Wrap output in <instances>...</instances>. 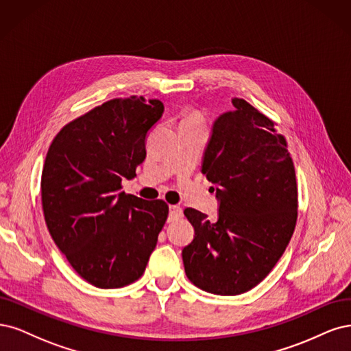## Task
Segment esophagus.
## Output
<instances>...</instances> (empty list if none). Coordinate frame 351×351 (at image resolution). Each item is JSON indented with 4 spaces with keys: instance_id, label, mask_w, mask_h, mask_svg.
I'll return each instance as SVG.
<instances>
[{
    "instance_id": "34e87169",
    "label": "esophagus",
    "mask_w": 351,
    "mask_h": 351,
    "mask_svg": "<svg viewBox=\"0 0 351 351\" xmlns=\"http://www.w3.org/2000/svg\"><path fill=\"white\" fill-rule=\"evenodd\" d=\"M182 216V208L179 206H171L169 207V221H173Z\"/></svg>"
}]
</instances>
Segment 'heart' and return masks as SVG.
<instances>
[{
	"instance_id": "obj_1",
	"label": "heart",
	"mask_w": 351,
	"mask_h": 351,
	"mask_svg": "<svg viewBox=\"0 0 351 351\" xmlns=\"http://www.w3.org/2000/svg\"><path fill=\"white\" fill-rule=\"evenodd\" d=\"M185 121H198V117H195V115H191V117H188Z\"/></svg>"
}]
</instances>
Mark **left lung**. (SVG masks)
Returning a JSON list of instances; mask_svg holds the SVG:
<instances>
[{
  "mask_svg": "<svg viewBox=\"0 0 351 351\" xmlns=\"http://www.w3.org/2000/svg\"><path fill=\"white\" fill-rule=\"evenodd\" d=\"M232 105L213 122L201 165L216 185L217 220L184 211L195 233L182 250L185 273L220 296L259 285L286 251L298 220L296 173L285 137L246 100L233 97Z\"/></svg>",
  "mask_w": 351,
  "mask_h": 351,
  "instance_id": "left-lung-1",
  "label": "left lung"
}]
</instances>
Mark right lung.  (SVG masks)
I'll list each match as a JSON object with an SVG mask.
<instances>
[{"label": "right lung", "instance_id": "obj_1", "mask_svg": "<svg viewBox=\"0 0 351 351\" xmlns=\"http://www.w3.org/2000/svg\"><path fill=\"white\" fill-rule=\"evenodd\" d=\"M160 100L112 99L56 134L42 171V207L55 245L100 289L138 280L167 219L165 201L121 191L145 159Z\"/></svg>", "mask_w": 351, "mask_h": 351}]
</instances>
